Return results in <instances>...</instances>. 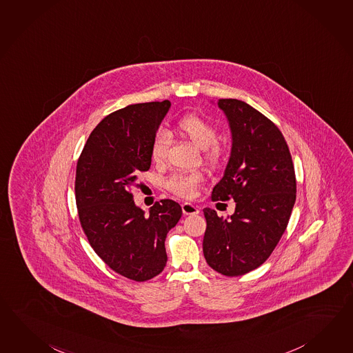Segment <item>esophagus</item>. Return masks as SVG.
<instances>
[{
    "label": "esophagus",
    "instance_id": "34e87169",
    "mask_svg": "<svg viewBox=\"0 0 353 353\" xmlns=\"http://www.w3.org/2000/svg\"><path fill=\"white\" fill-rule=\"evenodd\" d=\"M181 211H183L184 214H197L199 212V210H198L196 205L188 203V202L181 205Z\"/></svg>",
    "mask_w": 353,
    "mask_h": 353
}]
</instances>
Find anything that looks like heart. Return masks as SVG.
<instances>
[{
	"instance_id": "heart-1",
	"label": "heart",
	"mask_w": 353,
	"mask_h": 353,
	"mask_svg": "<svg viewBox=\"0 0 353 353\" xmlns=\"http://www.w3.org/2000/svg\"><path fill=\"white\" fill-rule=\"evenodd\" d=\"M178 131L181 136L193 142L197 148L203 150L207 163L219 165L225 157V148L217 141V128L198 115L189 114L183 117L178 122ZM170 143V134L166 131L156 132L150 155L155 164H163L166 151ZM203 174L199 172H176L166 179V188L172 194L181 198L194 197L197 188L203 181Z\"/></svg>"
}]
</instances>
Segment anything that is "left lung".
<instances>
[{"instance_id":"left-lung-1","label":"left lung","mask_w":353,"mask_h":353,"mask_svg":"<svg viewBox=\"0 0 353 353\" xmlns=\"http://www.w3.org/2000/svg\"><path fill=\"white\" fill-rule=\"evenodd\" d=\"M229 121L232 148L211 199H234L229 220L205 208L203 254L228 277L243 276L265 262L287 228L296 201L295 169L279 127L238 99H220Z\"/></svg>"}]
</instances>
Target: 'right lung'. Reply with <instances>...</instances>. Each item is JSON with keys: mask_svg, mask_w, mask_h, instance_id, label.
<instances>
[{"mask_svg": "<svg viewBox=\"0 0 353 353\" xmlns=\"http://www.w3.org/2000/svg\"><path fill=\"white\" fill-rule=\"evenodd\" d=\"M170 105L169 100L142 103L107 115L76 166V205L91 248L109 268L137 282L163 272L166 234L181 217L172 199L156 202L145 216L131 193L151 166V142Z\"/></svg>", "mask_w": 353, "mask_h": 353, "instance_id": "1", "label": "right lung"}]
</instances>
